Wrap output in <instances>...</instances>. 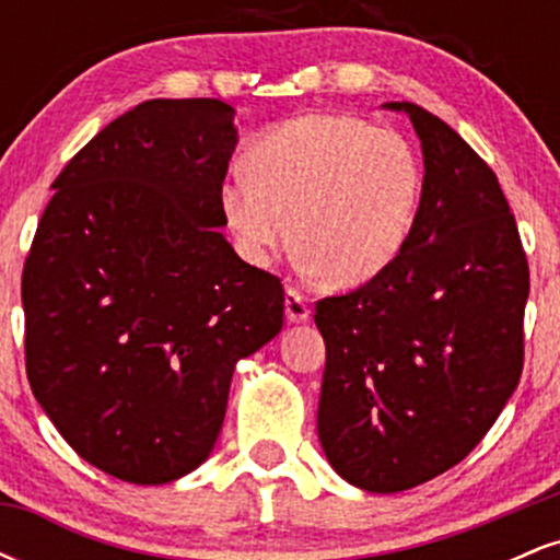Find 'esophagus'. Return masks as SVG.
Here are the masks:
<instances>
[{
  "instance_id": "34e87169",
  "label": "esophagus",
  "mask_w": 560,
  "mask_h": 560,
  "mask_svg": "<svg viewBox=\"0 0 560 560\" xmlns=\"http://www.w3.org/2000/svg\"><path fill=\"white\" fill-rule=\"evenodd\" d=\"M284 311H287V320H289V324H302V320L311 318V307H307V300L302 298V294H300L294 287L287 289Z\"/></svg>"
}]
</instances>
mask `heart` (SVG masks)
Wrapping results in <instances>:
<instances>
[{"mask_svg": "<svg viewBox=\"0 0 560 560\" xmlns=\"http://www.w3.org/2000/svg\"><path fill=\"white\" fill-rule=\"evenodd\" d=\"M242 163L244 173L218 186V208L249 262L266 266L292 236L324 284L361 287L387 271L413 234L423 168L395 128L302 115L260 133Z\"/></svg>", "mask_w": 560, "mask_h": 560, "instance_id": "obj_1", "label": "heart"}]
</instances>
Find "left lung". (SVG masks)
<instances>
[{
    "instance_id": "8db88e82",
    "label": "left lung",
    "mask_w": 560,
    "mask_h": 560,
    "mask_svg": "<svg viewBox=\"0 0 560 560\" xmlns=\"http://www.w3.org/2000/svg\"><path fill=\"white\" fill-rule=\"evenodd\" d=\"M421 139L413 234L355 292L316 302L326 342L318 440L339 477L402 492L466 458L524 369L529 266L498 176L413 102H387Z\"/></svg>"
}]
</instances>
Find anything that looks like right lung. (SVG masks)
I'll return each mask as SVG.
<instances>
[{
  "label": "right lung",
  "instance_id": "1",
  "mask_svg": "<svg viewBox=\"0 0 560 560\" xmlns=\"http://www.w3.org/2000/svg\"><path fill=\"white\" fill-rule=\"evenodd\" d=\"M236 147L221 100H150L55 178L23 268L25 374L83 460L131 485L195 471L234 365L284 324V287L221 234Z\"/></svg>",
  "mask_w": 560,
  "mask_h": 560
}]
</instances>
